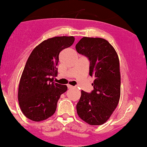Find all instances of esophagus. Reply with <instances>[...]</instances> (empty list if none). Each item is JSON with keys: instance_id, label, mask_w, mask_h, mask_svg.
Wrapping results in <instances>:
<instances>
[{"instance_id": "obj_1", "label": "esophagus", "mask_w": 147, "mask_h": 147, "mask_svg": "<svg viewBox=\"0 0 147 147\" xmlns=\"http://www.w3.org/2000/svg\"><path fill=\"white\" fill-rule=\"evenodd\" d=\"M68 89H72V88H74V86H70V85H68Z\"/></svg>"}]
</instances>
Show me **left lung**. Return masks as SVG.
Here are the masks:
<instances>
[{
    "mask_svg": "<svg viewBox=\"0 0 147 147\" xmlns=\"http://www.w3.org/2000/svg\"><path fill=\"white\" fill-rule=\"evenodd\" d=\"M77 53L87 57L90 72L94 77L90 93L81 91L77 104V114L91 125H100L110 118L121 96L118 56L105 39L84 37L76 45Z\"/></svg>",
    "mask_w": 147,
    "mask_h": 147,
    "instance_id": "obj_1",
    "label": "left lung"
}]
</instances>
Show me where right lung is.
<instances>
[{"label":"right lung","instance_id":"1","mask_svg":"<svg viewBox=\"0 0 147 147\" xmlns=\"http://www.w3.org/2000/svg\"><path fill=\"white\" fill-rule=\"evenodd\" d=\"M73 36L54 37L33 49L23 70L18 88V102L23 114L33 121H45L54 114L61 94L68 88L54 83L59 53L70 47Z\"/></svg>","mask_w":147,"mask_h":147}]
</instances>
